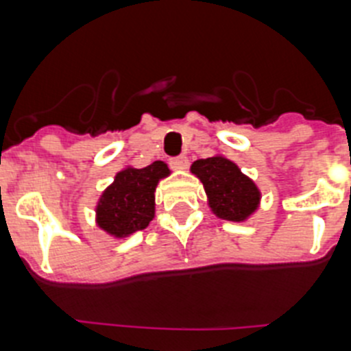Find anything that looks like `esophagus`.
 <instances>
[{
    "mask_svg": "<svg viewBox=\"0 0 351 351\" xmlns=\"http://www.w3.org/2000/svg\"><path fill=\"white\" fill-rule=\"evenodd\" d=\"M170 167L176 170H184L186 167H188V158H186L184 154H182V156L172 158V160H170Z\"/></svg>",
    "mask_w": 351,
    "mask_h": 351,
    "instance_id": "1",
    "label": "esophagus"
}]
</instances>
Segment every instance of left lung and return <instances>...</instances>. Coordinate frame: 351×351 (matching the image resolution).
Wrapping results in <instances>:
<instances>
[{"label":"left lung","mask_w":351,"mask_h":351,"mask_svg":"<svg viewBox=\"0 0 351 351\" xmlns=\"http://www.w3.org/2000/svg\"><path fill=\"white\" fill-rule=\"evenodd\" d=\"M191 172L202 181L209 207L218 218L244 221L258 207L260 190L256 184L225 156L193 161Z\"/></svg>","instance_id":"left-lung-1"}]
</instances>
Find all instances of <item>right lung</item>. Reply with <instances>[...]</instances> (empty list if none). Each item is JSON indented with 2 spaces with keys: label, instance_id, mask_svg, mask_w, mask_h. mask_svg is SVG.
I'll return each instance as SVG.
<instances>
[{
  "label": "right lung",
  "instance_id": "right-lung-1",
  "mask_svg": "<svg viewBox=\"0 0 351 351\" xmlns=\"http://www.w3.org/2000/svg\"><path fill=\"white\" fill-rule=\"evenodd\" d=\"M170 173L163 161H154L144 169L117 172L116 179L101 193L96 206V223L114 237H128L144 230L154 218V191L160 179Z\"/></svg>",
  "mask_w": 351,
  "mask_h": 351
}]
</instances>
